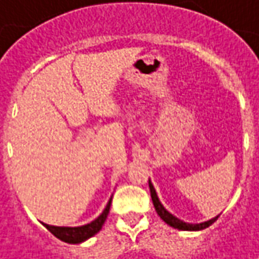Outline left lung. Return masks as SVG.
<instances>
[{"label":"left lung","instance_id":"1","mask_svg":"<svg viewBox=\"0 0 259 259\" xmlns=\"http://www.w3.org/2000/svg\"><path fill=\"white\" fill-rule=\"evenodd\" d=\"M148 183H149V190H151V198H152V202H154V206H155V211H157V214L161 217V220L164 221V223H167L168 226H171V227H175L177 230H188V232H196V230H204L206 227H209L214 221H217V219L220 217V214L217 215V217H214V219H211V220L204 221V223H196V224H193V223H186V221L180 220V219H177L176 215H173L171 212H168L164 205L160 202V199H158V195H157V192H155V188H154V185L151 183V180H148Z\"/></svg>","mask_w":259,"mask_h":259}]
</instances>
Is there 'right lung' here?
I'll return each instance as SVG.
<instances>
[{
    "label": "right lung",
    "mask_w": 259,
    "mask_h": 259,
    "mask_svg": "<svg viewBox=\"0 0 259 259\" xmlns=\"http://www.w3.org/2000/svg\"><path fill=\"white\" fill-rule=\"evenodd\" d=\"M111 201L113 196L110 198L107 206L104 208V211L101 212V215L97 217L94 221L84 224V226H77V227H60V226H50L42 223L55 237H58L63 242L67 243H82L84 240H88L89 237H92L94 235H97L99 230L102 229L104 223L107 220V215L110 212V206H111Z\"/></svg>",
    "instance_id": "add662e5"
}]
</instances>
